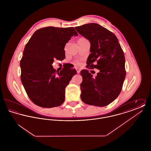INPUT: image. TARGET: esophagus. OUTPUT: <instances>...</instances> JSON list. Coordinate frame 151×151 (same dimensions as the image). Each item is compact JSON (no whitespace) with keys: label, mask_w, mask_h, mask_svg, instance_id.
I'll list each match as a JSON object with an SVG mask.
<instances>
[{"label":"esophagus","mask_w":151,"mask_h":151,"mask_svg":"<svg viewBox=\"0 0 151 151\" xmlns=\"http://www.w3.org/2000/svg\"><path fill=\"white\" fill-rule=\"evenodd\" d=\"M76 71H77V73H79L80 72V71H81V70L78 68V67H77V68H76Z\"/></svg>","instance_id":"34e87169"}]
</instances>
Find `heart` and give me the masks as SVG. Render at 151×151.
Segmentation results:
<instances>
[{
  "label": "heart",
  "instance_id": "heart-1",
  "mask_svg": "<svg viewBox=\"0 0 151 151\" xmlns=\"http://www.w3.org/2000/svg\"><path fill=\"white\" fill-rule=\"evenodd\" d=\"M83 38H80L79 40H80V39H83ZM77 62V63H78V62Z\"/></svg>",
  "mask_w": 151,
  "mask_h": 151
}]
</instances>
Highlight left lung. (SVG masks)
I'll list each match as a JSON object with an SVG mask.
<instances>
[{
    "mask_svg": "<svg viewBox=\"0 0 151 151\" xmlns=\"http://www.w3.org/2000/svg\"><path fill=\"white\" fill-rule=\"evenodd\" d=\"M75 28L91 43V53L86 67L100 70L95 78L86 70L81 71V99L90 105L107 106L121 93L126 77L125 58L121 46L114 33L96 23Z\"/></svg>",
    "mask_w": 151,
    "mask_h": 151,
    "instance_id": "left-lung-1",
    "label": "left lung"
}]
</instances>
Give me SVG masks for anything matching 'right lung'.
<instances>
[{
  "mask_svg": "<svg viewBox=\"0 0 151 151\" xmlns=\"http://www.w3.org/2000/svg\"><path fill=\"white\" fill-rule=\"evenodd\" d=\"M78 33L73 27H48L38 29L25 45L20 61L21 80L29 99L42 108L59 106L65 88L76 71L66 67L56 72L52 64L65 58V46Z\"/></svg>",
  "mask_w": 151,
  "mask_h": 151,
  "instance_id": "add662e5",
  "label": "right lung"
}]
</instances>
